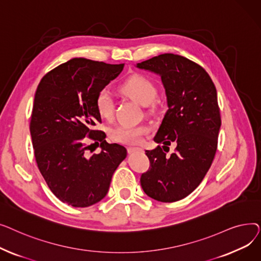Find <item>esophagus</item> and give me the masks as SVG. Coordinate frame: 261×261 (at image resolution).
<instances>
[{
	"label": "esophagus",
	"instance_id": "1",
	"mask_svg": "<svg viewBox=\"0 0 261 261\" xmlns=\"http://www.w3.org/2000/svg\"><path fill=\"white\" fill-rule=\"evenodd\" d=\"M127 150H128L129 153H133V152H143V151H144V150H143L142 148H140V147H128Z\"/></svg>",
	"mask_w": 261,
	"mask_h": 261
}]
</instances>
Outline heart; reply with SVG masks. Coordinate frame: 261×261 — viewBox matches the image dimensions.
I'll use <instances>...</instances> for the list:
<instances>
[{"label": "heart", "mask_w": 261, "mask_h": 261, "mask_svg": "<svg viewBox=\"0 0 261 261\" xmlns=\"http://www.w3.org/2000/svg\"><path fill=\"white\" fill-rule=\"evenodd\" d=\"M119 91L122 95L143 106H148L156 95V87L153 81L141 74H134L128 77L119 86ZM95 108L101 118L110 119L112 117L114 101L107 89H101L96 94ZM147 133L148 128L145 126L121 125L110 131V139L115 143L134 145L141 143Z\"/></svg>", "instance_id": "1"}]
</instances>
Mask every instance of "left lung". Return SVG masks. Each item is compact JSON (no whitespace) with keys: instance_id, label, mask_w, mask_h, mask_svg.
<instances>
[{"instance_id":"1","label":"left lung","mask_w":261,"mask_h":261,"mask_svg":"<svg viewBox=\"0 0 261 261\" xmlns=\"http://www.w3.org/2000/svg\"><path fill=\"white\" fill-rule=\"evenodd\" d=\"M136 66L159 74L167 96L154 142L163 148L177 145L169 157L161 146L146 150L150 166L141 185L156 201H179L199 186L214 161L221 126L217 90L201 65L180 55L162 54Z\"/></svg>"}]
</instances>
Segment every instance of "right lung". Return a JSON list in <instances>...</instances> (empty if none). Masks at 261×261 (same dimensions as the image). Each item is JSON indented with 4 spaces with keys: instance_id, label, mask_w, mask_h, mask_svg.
Masks as SVG:
<instances>
[{
    "instance_id": "obj_1",
    "label": "right lung",
    "mask_w": 261,
    "mask_h": 261,
    "mask_svg": "<svg viewBox=\"0 0 261 261\" xmlns=\"http://www.w3.org/2000/svg\"><path fill=\"white\" fill-rule=\"evenodd\" d=\"M123 65L74 58L46 73L37 88L30 125L37 165L51 193L73 207L103 199L127 155L125 147L107 143L105 132L94 129L101 122L96 94ZM87 139L102 151L88 156Z\"/></svg>"
}]
</instances>
